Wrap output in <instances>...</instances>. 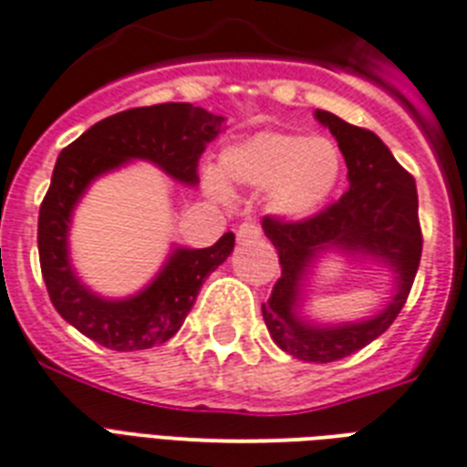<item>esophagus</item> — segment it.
Segmentation results:
<instances>
[{"label": "esophagus", "mask_w": 467, "mask_h": 467, "mask_svg": "<svg viewBox=\"0 0 467 467\" xmlns=\"http://www.w3.org/2000/svg\"><path fill=\"white\" fill-rule=\"evenodd\" d=\"M260 226L255 222H244L238 226V241H251V238H260Z\"/></svg>", "instance_id": "esophagus-1"}]
</instances>
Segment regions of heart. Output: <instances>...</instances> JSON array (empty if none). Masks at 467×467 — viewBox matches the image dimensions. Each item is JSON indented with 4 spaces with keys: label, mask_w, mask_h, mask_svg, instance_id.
Here are the masks:
<instances>
[{
    "label": "heart",
    "mask_w": 467,
    "mask_h": 467,
    "mask_svg": "<svg viewBox=\"0 0 467 467\" xmlns=\"http://www.w3.org/2000/svg\"><path fill=\"white\" fill-rule=\"evenodd\" d=\"M226 178L251 188H270V210L306 219L327 202L342 173V154L326 137L257 132L222 154Z\"/></svg>",
    "instance_id": "heart-1"
}]
</instances>
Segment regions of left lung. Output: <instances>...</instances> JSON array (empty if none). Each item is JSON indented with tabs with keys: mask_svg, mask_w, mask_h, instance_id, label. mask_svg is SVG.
<instances>
[{
	"mask_svg": "<svg viewBox=\"0 0 467 467\" xmlns=\"http://www.w3.org/2000/svg\"><path fill=\"white\" fill-rule=\"evenodd\" d=\"M345 156L349 190L304 222L265 216L263 231L279 253L282 277L263 304L265 326L279 349L301 361L327 364L359 352L393 326L408 301L422 257L415 178L395 161L374 132L354 128L327 110H316ZM326 250L361 254L396 275V294L383 312L359 324L323 327L300 314L305 275Z\"/></svg>",
	"mask_w": 467,
	"mask_h": 467,
	"instance_id": "1",
	"label": "left lung"
}]
</instances>
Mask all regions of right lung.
I'll return each mask as SVG.
<instances>
[{"label": "right lung", "mask_w": 467, "mask_h": 467, "mask_svg": "<svg viewBox=\"0 0 467 467\" xmlns=\"http://www.w3.org/2000/svg\"><path fill=\"white\" fill-rule=\"evenodd\" d=\"M222 128V115L204 108L159 103L96 122L57 156L38 216L40 270L59 316L93 342L115 352L163 345L181 330L202 282L231 255L236 238L229 231L210 248H173L140 294L103 298L77 277L69 260L74 207L99 175L132 159L151 161L173 181L197 185L200 156Z\"/></svg>", "instance_id": "right-lung-1"}]
</instances>
